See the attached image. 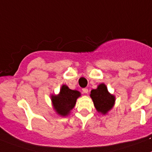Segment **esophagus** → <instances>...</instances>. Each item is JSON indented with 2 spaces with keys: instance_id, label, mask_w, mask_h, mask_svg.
Wrapping results in <instances>:
<instances>
[{
  "instance_id": "obj_1",
  "label": "esophagus",
  "mask_w": 152,
  "mask_h": 152,
  "mask_svg": "<svg viewBox=\"0 0 152 152\" xmlns=\"http://www.w3.org/2000/svg\"><path fill=\"white\" fill-rule=\"evenodd\" d=\"M83 92L84 94H87V93H88L87 88H83Z\"/></svg>"
}]
</instances>
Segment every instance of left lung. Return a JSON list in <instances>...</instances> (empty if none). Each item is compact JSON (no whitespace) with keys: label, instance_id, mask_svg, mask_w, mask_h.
Listing matches in <instances>:
<instances>
[{"label":"left lung","instance_id":"1","mask_svg":"<svg viewBox=\"0 0 152 152\" xmlns=\"http://www.w3.org/2000/svg\"><path fill=\"white\" fill-rule=\"evenodd\" d=\"M90 97L94 101L96 110L103 114L107 113L113 108L115 103V96L110 94L104 83H100L96 89L92 90Z\"/></svg>","mask_w":152,"mask_h":152}]
</instances>
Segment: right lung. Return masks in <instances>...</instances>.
<instances>
[{
  "label": "right lung",
  "instance_id": "1",
  "mask_svg": "<svg viewBox=\"0 0 152 152\" xmlns=\"http://www.w3.org/2000/svg\"><path fill=\"white\" fill-rule=\"evenodd\" d=\"M81 94L77 90H70L66 85H62L58 95L51 96L53 108L58 114L66 117L75 107L77 98Z\"/></svg>",
  "mask_w": 152,
  "mask_h": 152
}]
</instances>
